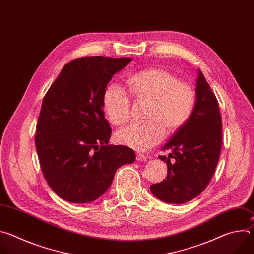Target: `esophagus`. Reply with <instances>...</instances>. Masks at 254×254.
<instances>
[{
    "mask_svg": "<svg viewBox=\"0 0 254 254\" xmlns=\"http://www.w3.org/2000/svg\"><path fill=\"white\" fill-rule=\"evenodd\" d=\"M136 159L138 161H147L148 160V156L140 154V153H136Z\"/></svg>",
    "mask_w": 254,
    "mask_h": 254,
    "instance_id": "esophagus-1",
    "label": "esophagus"
}]
</instances>
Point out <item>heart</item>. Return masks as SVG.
I'll return each instance as SVG.
<instances>
[{"label": "heart", "mask_w": 254, "mask_h": 254, "mask_svg": "<svg viewBox=\"0 0 254 254\" xmlns=\"http://www.w3.org/2000/svg\"><path fill=\"white\" fill-rule=\"evenodd\" d=\"M127 83L136 98L151 99L146 122H132L117 132L118 142L138 151L158 144L165 131L173 133L182 128L191 119L196 93L187 82L163 68H147L130 74ZM102 105L113 125L121 126L130 117V98L126 90L116 84L108 85L102 94Z\"/></svg>", "instance_id": "b5f03b06"}]
</instances>
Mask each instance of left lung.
Returning <instances> with one entry per match:
<instances>
[{
    "label": "left lung",
    "instance_id": "left-lung-1",
    "mask_svg": "<svg viewBox=\"0 0 254 254\" xmlns=\"http://www.w3.org/2000/svg\"><path fill=\"white\" fill-rule=\"evenodd\" d=\"M196 104L188 123L164 144L168 157L167 179L153 184L151 192L170 204L186 203L200 195L209 184L222 146V119L218 100L201 70L196 83Z\"/></svg>",
    "mask_w": 254,
    "mask_h": 254
}]
</instances>
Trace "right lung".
I'll list each match as a JSON object with an SVG mask.
<instances>
[{"label": "right lung", "instance_id": "right-lung-1", "mask_svg": "<svg viewBox=\"0 0 254 254\" xmlns=\"http://www.w3.org/2000/svg\"><path fill=\"white\" fill-rule=\"evenodd\" d=\"M130 58L81 57L64 65L46 92L36 126L35 146L51 189L71 203L96 200L117 170L135 160L127 146L107 144L112 127L102 94Z\"/></svg>", "mask_w": 254, "mask_h": 254}]
</instances>
